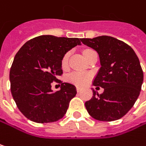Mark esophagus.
Here are the masks:
<instances>
[{
  "instance_id": "esophagus-1",
  "label": "esophagus",
  "mask_w": 146,
  "mask_h": 146,
  "mask_svg": "<svg viewBox=\"0 0 146 146\" xmlns=\"http://www.w3.org/2000/svg\"><path fill=\"white\" fill-rule=\"evenodd\" d=\"M76 90H77V92H80V91L81 90V88L79 87V86H76Z\"/></svg>"
}]
</instances>
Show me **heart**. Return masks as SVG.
Here are the masks:
<instances>
[{
    "instance_id": "b5f03b06",
    "label": "heart",
    "mask_w": 146,
    "mask_h": 146,
    "mask_svg": "<svg viewBox=\"0 0 146 146\" xmlns=\"http://www.w3.org/2000/svg\"><path fill=\"white\" fill-rule=\"evenodd\" d=\"M92 50H86L84 51L85 56L88 54L90 51ZM70 57V52H67L64 55V56L61 60V66L63 68H66L68 65V60ZM90 74L87 72H81V71H74L70 73L67 76V80L69 82L73 83L76 86H84L86 84L90 79Z\"/></svg>"
}]
</instances>
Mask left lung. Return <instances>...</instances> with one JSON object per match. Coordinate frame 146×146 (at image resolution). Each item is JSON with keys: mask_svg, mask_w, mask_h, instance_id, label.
<instances>
[{"mask_svg": "<svg viewBox=\"0 0 146 146\" xmlns=\"http://www.w3.org/2000/svg\"><path fill=\"white\" fill-rule=\"evenodd\" d=\"M81 41L99 54L101 66L93 85L104 88L100 95L93 90L86 108L96 120H119L133 107L140 95L144 78L140 60L129 45L114 37L83 38Z\"/></svg>", "mask_w": 146, "mask_h": 146, "instance_id": "obj_1", "label": "left lung"}]
</instances>
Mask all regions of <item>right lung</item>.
<instances>
[{
    "label": "right lung",
    "instance_id": "right-lung-1",
    "mask_svg": "<svg viewBox=\"0 0 146 146\" xmlns=\"http://www.w3.org/2000/svg\"><path fill=\"white\" fill-rule=\"evenodd\" d=\"M80 41L79 38L40 36L18 50L10 70L11 91L18 109L27 119L49 123L65 115L76 88L57 78L63 74L64 55ZM53 81L62 83L60 91L53 92Z\"/></svg>",
    "mask_w": 146,
    "mask_h": 146
}]
</instances>
